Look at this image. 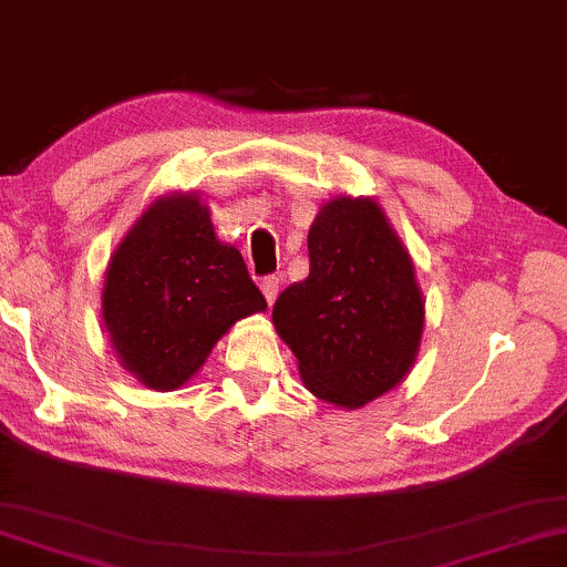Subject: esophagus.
<instances>
[{"mask_svg":"<svg viewBox=\"0 0 567 567\" xmlns=\"http://www.w3.org/2000/svg\"><path fill=\"white\" fill-rule=\"evenodd\" d=\"M280 277L277 275H269V277H265V280H261V292H265V298H267V302L269 306H272V302L277 300V292H280Z\"/></svg>","mask_w":567,"mask_h":567,"instance_id":"obj_1","label":"esophagus"}]
</instances>
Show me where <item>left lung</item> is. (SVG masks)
Here are the masks:
<instances>
[{"mask_svg": "<svg viewBox=\"0 0 567 567\" xmlns=\"http://www.w3.org/2000/svg\"><path fill=\"white\" fill-rule=\"evenodd\" d=\"M310 272L277 298V333L308 390L361 408L408 377L425 302L412 259L371 198H336L308 234Z\"/></svg>", "mask_w": 567, "mask_h": 567, "instance_id": "1", "label": "left lung"}]
</instances>
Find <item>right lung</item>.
<instances>
[{
    "label": "right lung",
    "mask_w": 567,
    "mask_h": 567,
    "mask_svg": "<svg viewBox=\"0 0 567 567\" xmlns=\"http://www.w3.org/2000/svg\"><path fill=\"white\" fill-rule=\"evenodd\" d=\"M104 326L150 390L183 386L239 318L267 308L239 249L214 234L196 196L152 203L106 269Z\"/></svg>",
    "instance_id": "obj_1"
}]
</instances>
